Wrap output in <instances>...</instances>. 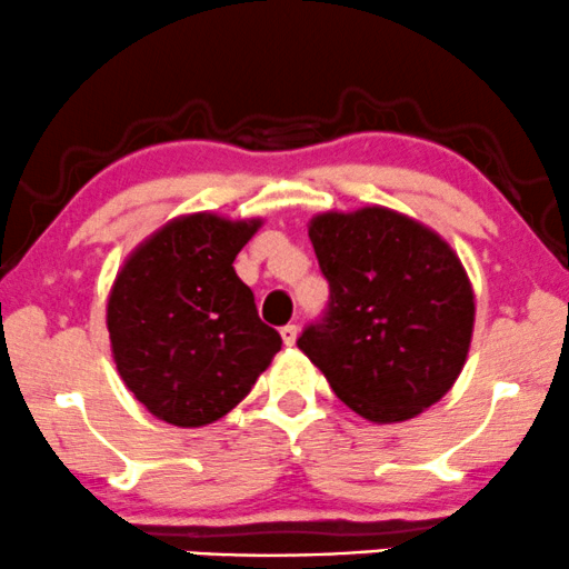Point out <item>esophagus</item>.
Returning a JSON list of instances; mask_svg holds the SVG:
<instances>
[{
	"mask_svg": "<svg viewBox=\"0 0 569 569\" xmlns=\"http://www.w3.org/2000/svg\"><path fill=\"white\" fill-rule=\"evenodd\" d=\"M279 332H282L284 346H296V340H298V325H284Z\"/></svg>",
	"mask_w": 569,
	"mask_h": 569,
	"instance_id": "esophagus-1",
	"label": "esophagus"
}]
</instances>
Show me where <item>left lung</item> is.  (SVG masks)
Returning a JSON list of instances; mask_svg holds the SVG:
<instances>
[{
    "label": "left lung",
    "instance_id": "left-lung-1",
    "mask_svg": "<svg viewBox=\"0 0 569 569\" xmlns=\"http://www.w3.org/2000/svg\"><path fill=\"white\" fill-rule=\"evenodd\" d=\"M330 309L298 338L346 407L402 423L452 389L473 336V287L458 252L420 220L367 204L309 220Z\"/></svg>",
    "mask_w": 569,
    "mask_h": 569
}]
</instances>
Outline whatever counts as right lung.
<instances>
[{"label":"right lung","mask_w":569,"mask_h":569,"mask_svg":"<svg viewBox=\"0 0 569 569\" xmlns=\"http://www.w3.org/2000/svg\"><path fill=\"white\" fill-rule=\"evenodd\" d=\"M260 226L263 218L178 216L117 271L106 303L111 357L153 418L178 429L216 423L282 349L233 271V258Z\"/></svg>","instance_id":"1"}]
</instances>
